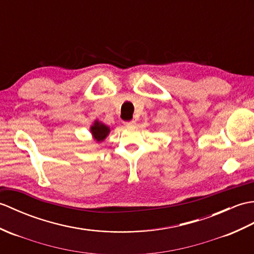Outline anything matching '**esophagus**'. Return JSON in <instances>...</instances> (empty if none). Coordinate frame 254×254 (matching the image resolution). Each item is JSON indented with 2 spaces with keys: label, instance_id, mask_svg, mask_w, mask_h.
Segmentation results:
<instances>
[{
  "label": "esophagus",
  "instance_id": "34e87169",
  "mask_svg": "<svg viewBox=\"0 0 254 254\" xmlns=\"http://www.w3.org/2000/svg\"><path fill=\"white\" fill-rule=\"evenodd\" d=\"M125 125H126V126H134V125H136V122H134V121L126 122V123H125Z\"/></svg>",
  "mask_w": 254,
  "mask_h": 254
}]
</instances>
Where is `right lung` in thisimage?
<instances>
[{"instance_id":"right-lung-1","label":"right lung","mask_w":254,"mask_h":254,"mask_svg":"<svg viewBox=\"0 0 254 254\" xmlns=\"http://www.w3.org/2000/svg\"><path fill=\"white\" fill-rule=\"evenodd\" d=\"M90 132L92 134V138L95 142L101 143L106 139L111 132L110 126L105 125L104 123L100 122L99 120H95L93 124L90 127Z\"/></svg>"}]
</instances>
